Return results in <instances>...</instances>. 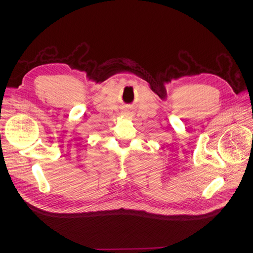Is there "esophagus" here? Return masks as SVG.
Listing matches in <instances>:
<instances>
[{
    "mask_svg": "<svg viewBox=\"0 0 253 253\" xmlns=\"http://www.w3.org/2000/svg\"><path fill=\"white\" fill-rule=\"evenodd\" d=\"M125 115H126V116H127V115H128V113H126Z\"/></svg>",
    "mask_w": 253,
    "mask_h": 253,
    "instance_id": "esophagus-1",
    "label": "esophagus"
}]
</instances>
